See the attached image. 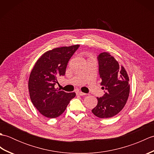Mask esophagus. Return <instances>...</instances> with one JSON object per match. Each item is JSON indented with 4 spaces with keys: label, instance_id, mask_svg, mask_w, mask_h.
<instances>
[{
    "label": "esophagus",
    "instance_id": "34e87169",
    "mask_svg": "<svg viewBox=\"0 0 154 154\" xmlns=\"http://www.w3.org/2000/svg\"><path fill=\"white\" fill-rule=\"evenodd\" d=\"M77 94H79V95H80V96H84V95H85V94H86L85 93L81 92V91H78V92L77 93Z\"/></svg>",
    "mask_w": 154,
    "mask_h": 154
}]
</instances>
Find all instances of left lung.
<instances>
[{"label":"left lung","mask_w":154,"mask_h":154,"mask_svg":"<svg viewBox=\"0 0 154 154\" xmlns=\"http://www.w3.org/2000/svg\"><path fill=\"white\" fill-rule=\"evenodd\" d=\"M97 58L100 85L106 92L103 97H97L98 103L92 112L100 119H108L116 115L125 106L130 93L129 77L125 68L109 52H103Z\"/></svg>","instance_id":"left-lung-1"}]
</instances>
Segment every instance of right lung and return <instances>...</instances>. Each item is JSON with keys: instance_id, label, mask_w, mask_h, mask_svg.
<instances>
[{"instance_id": "obj_1", "label": "right lung", "mask_w": 154, "mask_h": 154, "mask_svg": "<svg viewBox=\"0 0 154 154\" xmlns=\"http://www.w3.org/2000/svg\"><path fill=\"white\" fill-rule=\"evenodd\" d=\"M79 45L54 48L45 52L35 62L28 80V90L34 106L42 115L54 119L66 109L75 93L55 89L57 77L64 75L69 60Z\"/></svg>"}]
</instances>
